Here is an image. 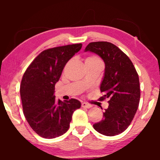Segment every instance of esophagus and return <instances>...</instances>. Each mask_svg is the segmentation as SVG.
I'll use <instances>...</instances> for the list:
<instances>
[{
    "label": "esophagus",
    "instance_id": "obj_1",
    "mask_svg": "<svg viewBox=\"0 0 160 160\" xmlns=\"http://www.w3.org/2000/svg\"><path fill=\"white\" fill-rule=\"evenodd\" d=\"M82 106L83 107V108H91L92 107V105H90V104H88V103H87V102H82Z\"/></svg>",
    "mask_w": 160,
    "mask_h": 160
}]
</instances>
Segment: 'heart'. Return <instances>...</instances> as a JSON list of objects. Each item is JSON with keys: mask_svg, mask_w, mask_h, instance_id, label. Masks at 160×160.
<instances>
[{"mask_svg": "<svg viewBox=\"0 0 160 160\" xmlns=\"http://www.w3.org/2000/svg\"><path fill=\"white\" fill-rule=\"evenodd\" d=\"M87 59H98V58H95V57H90V58H88Z\"/></svg>", "mask_w": 160, "mask_h": 160, "instance_id": "b5f03b06", "label": "heart"}]
</instances>
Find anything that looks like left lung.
Listing matches in <instances>:
<instances>
[{"label":"left lung","mask_w":160,"mask_h":160,"mask_svg":"<svg viewBox=\"0 0 160 160\" xmlns=\"http://www.w3.org/2000/svg\"><path fill=\"white\" fill-rule=\"evenodd\" d=\"M84 52L98 54L105 62L100 100L108 99V107L105 109L103 119L93 128L106 136L119 135L128 128L138 108L141 92L136 70L121 49L107 41L89 43Z\"/></svg>","instance_id":"left-lung-1"}]
</instances>
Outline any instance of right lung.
Here are the masks:
<instances>
[{"label":"right lung","mask_w":160,"mask_h":160,"mask_svg":"<svg viewBox=\"0 0 160 160\" xmlns=\"http://www.w3.org/2000/svg\"><path fill=\"white\" fill-rule=\"evenodd\" d=\"M82 47L76 43L44 50L24 73L20 85L23 113L39 136L51 139L64 134L74 111L80 108L78 100H57L54 92L65 65Z\"/></svg>","instance_id":"1"}]
</instances>
